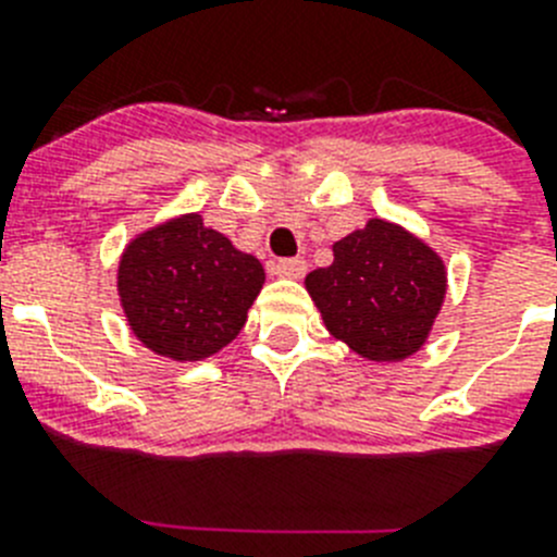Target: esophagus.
I'll return each instance as SVG.
<instances>
[{
	"label": "esophagus",
	"mask_w": 557,
	"mask_h": 557,
	"mask_svg": "<svg viewBox=\"0 0 557 557\" xmlns=\"http://www.w3.org/2000/svg\"><path fill=\"white\" fill-rule=\"evenodd\" d=\"M273 273L282 275V278H304V273H307V259H301V256H295V259H278V262L273 264Z\"/></svg>",
	"instance_id": "34e87169"
}]
</instances>
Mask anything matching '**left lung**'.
I'll list each match as a JSON object with an SVG mask.
<instances>
[{
    "mask_svg": "<svg viewBox=\"0 0 557 557\" xmlns=\"http://www.w3.org/2000/svg\"><path fill=\"white\" fill-rule=\"evenodd\" d=\"M332 250L334 262L307 275L329 332L373 362L407 359L424 346L446 295L441 256L385 220H368Z\"/></svg>",
    "mask_w": 557,
    "mask_h": 557,
    "instance_id": "1",
    "label": "left lung"
}]
</instances>
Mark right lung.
Here are the masks:
<instances>
[{
    "instance_id": "add662e5",
    "label": "right lung",
    "mask_w": 557,
    "mask_h": 557,
    "mask_svg": "<svg viewBox=\"0 0 557 557\" xmlns=\"http://www.w3.org/2000/svg\"><path fill=\"white\" fill-rule=\"evenodd\" d=\"M264 284V268L228 236L184 214L145 231L120 259L127 326L150 351L195 362L239 334Z\"/></svg>"
}]
</instances>
